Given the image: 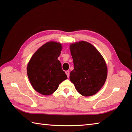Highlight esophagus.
<instances>
[{
	"label": "esophagus",
	"instance_id": "esophagus-1",
	"mask_svg": "<svg viewBox=\"0 0 132 132\" xmlns=\"http://www.w3.org/2000/svg\"><path fill=\"white\" fill-rule=\"evenodd\" d=\"M65 72H66V74L67 75V76H68V78H69V75H70V72H69V71H66Z\"/></svg>",
	"mask_w": 132,
	"mask_h": 132
}]
</instances>
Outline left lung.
Wrapping results in <instances>:
<instances>
[{
	"label": "left lung",
	"mask_w": 132,
	"mask_h": 132,
	"mask_svg": "<svg viewBox=\"0 0 132 132\" xmlns=\"http://www.w3.org/2000/svg\"><path fill=\"white\" fill-rule=\"evenodd\" d=\"M74 70L70 80L77 91L83 96L96 94L107 77V66L99 52L88 42L81 41L70 46Z\"/></svg>",
	"instance_id": "left-lung-1"
}]
</instances>
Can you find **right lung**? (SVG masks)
<instances>
[{
  "label": "right lung",
  "mask_w": 132,
  "mask_h": 132,
  "mask_svg": "<svg viewBox=\"0 0 132 132\" xmlns=\"http://www.w3.org/2000/svg\"><path fill=\"white\" fill-rule=\"evenodd\" d=\"M62 49L60 43L47 42L34 53L28 63V77L33 88L38 93L51 95L61 82L68 79L58 60Z\"/></svg>",
  "instance_id": "obj_1"
}]
</instances>
